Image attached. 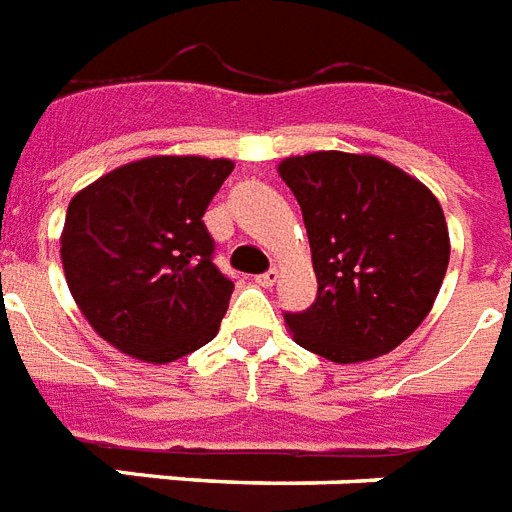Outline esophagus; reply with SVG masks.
Returning a JSON list of instances; mask_svg holds the SVG:
<instances>
[{
    "instance_id": "34e87169",
    "label": "esophagus",
    "mask_w": 512,
    "mask_h": 512,
    "mask_svg": "<svg viewBox=\"0 0 512 512\" xmlns=\"http://www.w3.org/2000/svg\"><path fill=\"white\" fill-rule=\"evenodd\" d=\"M276 279H279V271H276V268H271V271L260 273L255 282L260 284V287H273V284H276Z\"/></svg>"
}]
</instances>
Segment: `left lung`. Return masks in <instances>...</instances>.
Instances as JSON below:
<instances>
[{"label":"left lung","mask_w":512,"mask_h":512,"mask_svg":"<svg viewBox=\"0 0 512 512\" xmlns=\"http://www.w3.org/2000/svg\"><path fill=\"white\" fill-rule=\"evenodd\" d=\"M306 222L317 300L284 314L292 338L330 362L381 357L424 322L446 276L438 198L376 155L308 152L279 163Z\"/></svg>","instance_id":"1"}]
</instances>
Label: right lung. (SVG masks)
<instances>
[{
    "instance_id": "obj_1",
    "label": "right lung",
    "mask_w": 512,
    "mask_h": 512,
    "mask_svg": "<svg viewBox=\"0 0 512 512\" xmlns=\"http://www.w3.org/2000/svg\"><path fill=\"white\" fill-rule=\"evenodd\" d=\"M230 171L225 158L155 155L69 201L66 284L93 330L123 354L163 365L220 330L233 282L214 265L204 214Z\"/></svg>"
}]
</instances>
